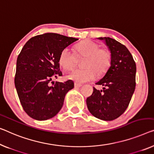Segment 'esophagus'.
<instances>
[{
	"label": "esophagus",
	"mask_w": 154,
	"mask_h": 154,
	"mask_svg": "<svg viewBox=\"0 0 154 154\" xmlns=\"http://www.w3.org/2000/svg\"><path fill=\"white\" fill-rule=\"evenodd\" d=\"M82 86L81 84L77 83V82H75V88H80Z\"/></svg>",
	"instance_id": "34e87169"
}]
</instances>
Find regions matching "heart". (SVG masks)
I'll return each instance as SVG.
<instances>
[{
    "label": "heart",
    "mask_w": 154,
    "mask_h": 154,
    "mask_svg": "<svg viewBox=\"0 0 154 154\" xmlns=\"http://www.w3.org/2000/svg\"><path fill=\"white\" fill-rule=\"evenodd\" d=\"M75 53L69 48L61 50L59 62L65 70L72 69L78 58L86 57L83 66L85 68H76L68 75V79L79 83L90 82L97 77V71L103 73L111 65V55L109 50L100 48V45L92 41H82L75 47Z\"/></svg>",
    "instance_id": "heart-1"
}]
</instances>
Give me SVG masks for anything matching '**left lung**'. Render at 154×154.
Listing matches in <instances>:
<instances>
[{
  "label": "left lung",
  "instance_id": "1",
  "mask_svg": "<svg viewBox=\"0 0 154 154\" xmlns=\"http://www.w3.org/2000/svg\"><path fill=\"white\" fill-rule=\"evenodd\" d=\"M105 41L111 51V66L104 77L96 84L103 90L93 87V94L86 99L90 113L105 121L118 118L126 111L136 88V65L125 45L110 37H100Z\"/></svg>",
  "mask_w": 154,
  "mask_h": 154
}]
</instances>
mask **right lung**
<instances>
[{
	"label": "right lung",
	"instance_id": "1",
	"mask_svg": "<svg viewBox=\"0 0 154 154\" xmlns=\"http://www.w3.org/2000/svg\"><path fill=\"white\" fill-rule=\"evenodd\" d=\"M77 40L45 33L32 37L22 48L14 84L23 109L32 118L41 121L53 118L62 108L66 94L74 88L72 80L51 81L62 75L59 63L61 51Z\"/></svg>",
	"mask_w": 154,
	"mask_h": 154
}]
</instances>
